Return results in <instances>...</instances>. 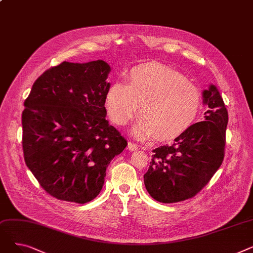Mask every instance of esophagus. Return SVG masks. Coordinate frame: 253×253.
Segmentation results:
<instances>
[{
    "mask_svg": "<svg viewBox=\"0 0 253 253\" xmlns=\"http://www.w3.org/2000/svg\"><path fill=\"white\" fill-rule=\"evenodd\" d=\"M128 149H129L130 151H136V150H138V144H136V143H134V142L129 141V142H128Z\"/></svg>",
    "mask_w": 253,
    "mask_h": 253,
    "instance_id": "34e87169",
    "label": "esophagus"
}]
</instances>
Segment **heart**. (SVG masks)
Listing matches in <instances>:
<instances>
[{
	"instance_id": "heart-1",
	"label": "heart",
	"mask_w": 253,
	"mask_h": 253,
	"mask_svg": "<svg viewBox=\"0 0 253 253\" xmlns=\"http://www.w3.org/2000/svg\"><path fill=\"white\" fill-rule=\"evenodd\" d=\"M105 108L112 121L129 124L140 108L142 116L133 134L147 139L159 134L173 139L184 133L201 111L202 95L180 73L161 63H144L132 69L127 84L114 82L105 93Z\"/></svg>"
}]
</instances>
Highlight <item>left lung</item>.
Returning <instances> with one entry per match:
<instances>
[{
	"mask_svg": "<svg viewBox=\"0 0 253 253\" xmlns=\"http://www.w3.org/2000/svg\"><path fill=\"white\" fill-rule=\"evenodd\" d=\"M203 98L208 105L204 121L193 124L172 144L153 150L143 181L156 201L175 203L195 197L223 161L228 111L214 85L204 90Z\"/></svg>",
	"mask_w": 253,
	"mask_h": 253,
	"instance_id": "obj_1",
	"label": "left lung"
}]
</instances>
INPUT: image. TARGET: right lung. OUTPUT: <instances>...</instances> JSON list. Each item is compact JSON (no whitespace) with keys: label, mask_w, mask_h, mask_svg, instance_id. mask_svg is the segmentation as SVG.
<instances>
[{"label":"right lung","mask_w":253,"mask_h":253,"mask_svg":"<svg viewBox=\"0 0 253 253\" xmlns=\"http://www.w3.org/2000/svg\"><path fill=\"white\" fill-rule=\"evenodd\" d=\"M110 71L103 60L63 61L40 76L24 100L25 164L45 192L58 200H93L109 164L127 147L105 120Z\"/></svg>","instance_id":"1"}]
</instances>
